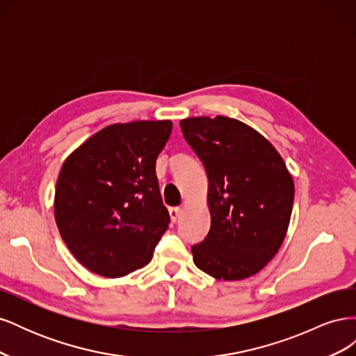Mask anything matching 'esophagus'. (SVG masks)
I'll return each instance as SVG.
<instances>
[{
    "label": "esophagus",
    "instance_id": "34e87169",
    "mask_svg": "<svg viewBox=\"0 0 356 356\" xmlns=\"http://www.w3.org/2000/svg\"><path fill=\"white\" fill-rule=\"evenodd\" d=\"M181 213H182V209L179 208V207H175V208H170L169 209V215H170V220L174 221V222H177L178 220H179V217H181Z\"/></svg>",
    "mask_w": 356,
    "mask_h": 356
}]
</instances>
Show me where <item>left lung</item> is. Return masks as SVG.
I'll return each mask as SVG.
<instances>
[{
	"label": "left lung",
	"instance_id": "8db88e82",
	"mask_svg": "<svg viewBox=\"0 0 356 356\" xmlns=\"http://www.w3.org/2000/svg\"><path fill=\"white\" fill-rule=\"evenodd\" d=\"M208 174L211 229L191 248L202 272L242 281L267 266L291 220L294 181L282 156L246 123L225 115L179 122Z\"/></svg>",
	"mask_w": 356,
	"mask_h": 356
}]
</instances>
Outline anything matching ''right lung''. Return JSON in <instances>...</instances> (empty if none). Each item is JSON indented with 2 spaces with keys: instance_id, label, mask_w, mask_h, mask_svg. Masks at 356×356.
Returning a JSON list of instances; mask_svg holds the SVG:
<instances>
[{
  "instance_id": "obj_1",
  "label": "right lung",
  "mask_w": 356,
  "mask_h": 356,
  "mask_svg": "<svg viewBox=\"0 0 356 356\" xmlns=\"http://www.w3.org/2000/svg\"><path fill=\"white\" fill-rule=\"evenodd\" d=\"M170 132V120L110 124L63 161L55 220L88 270L122 277L152 261L170 220L156 177V160Z\"/></svg>"
}]
</instances>
